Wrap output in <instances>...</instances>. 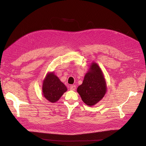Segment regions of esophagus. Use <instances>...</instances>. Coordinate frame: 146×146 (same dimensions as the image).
I'll list each match as a JSON object with an SVG mask.
<instances>
[{
  "mask_svg": "<svg viewBox=\"0 0 146 146\" xmlns=\"http://www.w3.org/2000/svg\"><path fill=\"white\" fill-rule=\"evenodd\" d=\"M70 90H72V91H75L76 86H70Z\"/></svg>",
  "mask_w": 146,
  "mask_h": 146,
  "instance_id": "obj_1",
  "label": "esophagus"
}]
</instances>
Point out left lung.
Wrapping results in <instances>:
<instances>
[{"label":"left lung","instance_id":"8db88e82","mask_svg":"<svg viewBox=\"0 0 146 146\" xmlns=\"http://www.w3.org/2000/svg\"><path fill=\"white\" fill-rule=\"evenodd\" d=\"M106 91V82L103 72L98 65L93 62L77 91L87 105L92 106L104 97Z\"/></svg>","mask_w":146,"mask_h":146}]
</instances>
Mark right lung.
I'll return each mask as SVG.
<instances>
[{"label":"right lung","instance_id":"add662e5","mask_svg":"<svg viewBox=\"0 0 146 146\" xmlns=\"http://www.w3.org/2000/svg\"><path fill=\"white\" fill-rule=\"evenodd\" d=\"M42 90L46 99L54 103L67 91V88L56 75L53 73H48L43 81Z\"/></svg>","mask_w":146,"mask_h":146}]
</instances>
